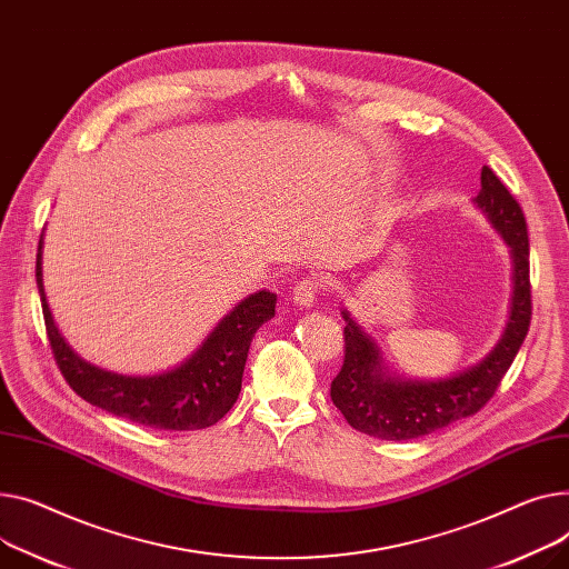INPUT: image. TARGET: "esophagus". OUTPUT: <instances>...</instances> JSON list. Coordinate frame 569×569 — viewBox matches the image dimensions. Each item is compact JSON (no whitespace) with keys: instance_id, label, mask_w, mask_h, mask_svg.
<instances>
[{"instance_id":"obj_1","label":"esophagus","mask_w":569,"mask_h":569,"mask_svg":"<svg viewBox=\"0 0 569 569\" xmlns=\"http://www.w3.org/2000/svg\"><path fill=\"white\" fill-rule=\"evenodd\" d=\"M318 292H320V281L318 279H305L292 288V301L301 309H313L316 301H318Z\"/></svg>"}]
</instances>
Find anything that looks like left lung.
<instances>
[{
	"label": "left lung",
	"mask_w": 569,
	"mask_h": 569,
	"mask_svg": "<svg viewBox=\"0 0 569 569\" xmlns=\"http://www.w3.org/2000/svg\"><path fill=\"white\" fill-rule=\"evenodd\" d=\"M473 206L489 219L512 258V299L499 343L478 363L441 380H411L389 370L380 346L343 309L346 361L331 382V400L346 421L370 437L405 441L432 435L480 411L499 389L531 327L528 231L519 203L489 167L480 171Z\"/></svg>",
	"instance_id": "1"
}]
</instances>
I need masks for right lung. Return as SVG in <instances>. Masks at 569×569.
I'll list each match as a JSON object with an SVG mask.
<instances>
[{
  "label": "right lung",
  "mask_w": 569,
  "mask_h": 569,
  "mask_svg": "<svg viewBox=\"0 0 569 569\" xmlns=\"http://www.w3.org/2000/svg\"><path fill=\"white\" fill-rule=\"evenodd\" d=\"M36 283L57 366L87 402L156 430H201L233 407L256 331L274 318L277 295L258 290L226 313L203 343L178 366L156 375H123L74 355L54 325L43 288V236L36 256Z\"/></svg>",
  "instance_id": "obj_1"
}]
</instances>
